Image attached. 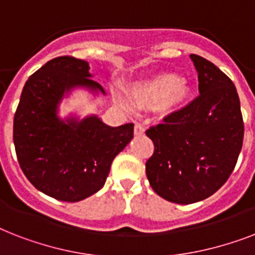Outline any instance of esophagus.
<instances>
[{"label":"esophagus","instance_id":"34e87169","mask_svg":"<svg viewBox=\"0 0 255 255\" xmlns=\"http://www.w3.org/2000/svg\"><path fill=\"white\" fill-rule=\"evenodd\" d=\"M144 131H145V129H144V127L141 126V124H136L135 128H133V132H135L136 136L144 135Z\"/></svg>","mask_w":255,"mask_h":255}]
</instances>
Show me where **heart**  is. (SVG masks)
<instances>
[{
  "instance_id": "heart-1",
  "label": "heart",
  "mask_w": 255,
  "mask_h": 255,
  "mask_svg": "<svg viewBox=\"0 0 255 255\" xmlns=\"http://www.w3.org/2000/svg\"><path fill=\"white\" fill-rule=\"evenodd\" d=\"M192 86L185 78H177L173 74H161L135 86L131 91L132 103L137 108H149L160 103L164 111H176L189 102ZM124 107L126 100L120 99Z\"/></svg>"
}]
</instances>
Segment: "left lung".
I'll use <instances>...</instances> for the list:
<instances>
[{"mask_svg":"<svg viewBox=\"0 0 255 255\" xmlns=\"http://www.w3.org/2000/svg\"><path fill=\"white\" fill-rule=\"evenodd\" d=\"M190 59L200 96L145 131L155 144L145 164L148 181L160 197L182 205L202 201L225 184L244 141L233 82L205 58L190 54Z\"/></svg>","mask_w":255,"mask_h":255,"instance_id":"left-lung-1","label":"left lung"}]
</instances>
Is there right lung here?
<instances>
[{"label":"right lung","mask_w":255,"mask_h":255,"mask_svg":"<svg viewBox=\"0 0 255 255\" xmlns=\"http://www.w3.org/2000/svg\"><path fill=\"white\" fill-rule=\"evenodd\" d=\"M91 78L88 62L54 58L27 79L14 115L22 172L38 190L61 201H81L102 189L112 160L133 137L132 123L110 127L98 115H58L62 100L75 88L106 95Z\"/></svg>","instance_id":"obj_1"}]
</instances>
